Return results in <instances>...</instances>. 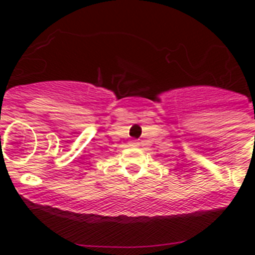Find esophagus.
<instances>
[{
  "instance_id": "1",
  "label": "esophagus",
  "mask_w": 255,
  "mask_h": 255,
  "mask_svg": "<svg viewBox=\"0 0 255 255\" xmlns=\"http://www.w3.org/2000/svg\"><path fill=\"white\" fill-rule=\"evenodd\" d=\"M135 144H136V143H135Z\"/></svg>"
}]
</instances>
